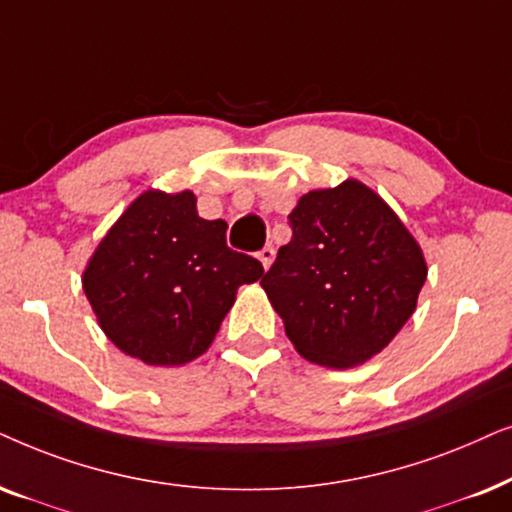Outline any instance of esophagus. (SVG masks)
<instances>
[{
  "label": "esophagus",
  "mask_w": 512,
  "mask_h": 512,
  "mask_svg": "<svg viewBox=\"0 0 512 512\" xmlns=\"http://www.w3.org/2000/svg\"><path fill=\"white\" fill-rule=\"evenodd\" d=\"M274 257H276V250L271 248V245H267V248H262L260 252H257V260L262 262L264 271H269L271 264H274Z\"/></svg>",
  "instance_id": "obj_1"
}]
</instances>
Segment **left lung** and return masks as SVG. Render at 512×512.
<instances>
[{"label": "left lung", "instance_id": "1", "mask_svg": "<svg viewBox=\"0 0 512 512\" xmlns=\"http://www.w3.org/2000/svg\"><path fill=\"white\" fill-rule=\"evenodd\" d=\"M292 238L262 288L285 335L311 363L349 370L393 342L417 309L424 250L403 220L360 180L299 196Z\"/></svg>", "mask_w": 512, "mask_h": 512}]
</instances>
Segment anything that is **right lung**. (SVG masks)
I'll return each instance as SVG.
<instances>
[{
	"mask_svg": "<svg viewBox=\"0 0 512 512\" xmlns=\"http://www.w3.org/2000/svg\"><path fill=\"white\" fill-rule=\"evenodd\" d=\"M227 222L203 220L194 192L147 189L102 236L81 285L109 342L154 367L208 351L255 257L227 248Z\"/></svg>",
	"mask_w": 512,
	"mask_h": 512,
	"instance_id": "right-lung-1",
	"label": "right lung"
}]
</instances>
